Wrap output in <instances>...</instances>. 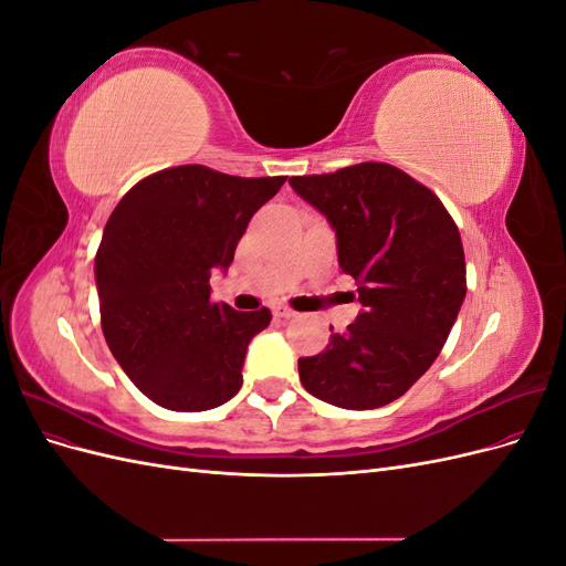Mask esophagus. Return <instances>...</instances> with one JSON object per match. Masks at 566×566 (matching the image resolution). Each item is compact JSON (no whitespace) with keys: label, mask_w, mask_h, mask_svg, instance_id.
<instances>
[{"label":"esophagus","mask_w":566,"mask_h":566,"mask_svg":"<svg viewBox=\"0 0 566 566\" xmlns=\"http://www.w3.org/2000/svg\"><path fill=\"white\" fill-rule=\"evenodd\" d=\"M271 312H273V316H279V318H293L295 316V312L285 304H273Z\"/></svg>","instance_id":"34e87169"}]
</instances>
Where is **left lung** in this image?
Wrapping results in <instances>:
<instances>
[{
	"label": "left lung",
	"mask_w": 566,
	"mask_h": 566,
	"mask_svg": "<svg viewBox=\"0 0 566 566\" xmlns=\"http://www.w3.org/2000/svg\"><path fill=\"white\" fill-rule=\"evenodd\" d=\"M290 184L328 217L339 266L358 281L364 304L347 333L300 358V380L339 408L387 406L434 364L465 300L455 221L432 188L387 163L290 177Z\"/></svg>",
	"instance_id": "8db88e82"
}]
</instances>
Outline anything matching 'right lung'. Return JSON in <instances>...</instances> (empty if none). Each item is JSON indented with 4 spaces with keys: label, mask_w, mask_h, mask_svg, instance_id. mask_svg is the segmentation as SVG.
Here are the masks:
<instances>
[{
    "label": "right lung",
    "mask_w": 566,
    "mask_h": 566,
    "mask_svg": "<svg viewBox=\"0 0 566 566\" xmlns=\"http://www.w3.org/2000/svg\"><path fill=\"white\" fill-rule=\"evenodd\" d=\"M287 177H231L205 165L160 169L117 202L96 250L101 331L150 401L179 413L227 403L243 385L266 306L235 312L210 297L252 214Z\"/></svg>",
    "instance_id": "obj_1"
}]
</instances>
